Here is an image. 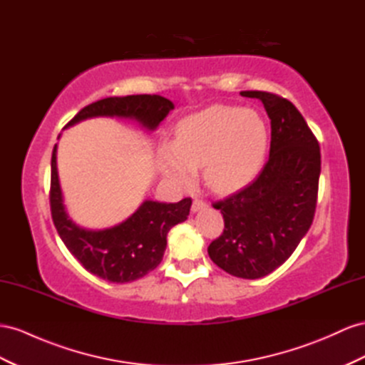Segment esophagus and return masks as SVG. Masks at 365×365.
<instances>
[{"label":"esophagus","mask_w":365,"mask_h":365,"mask_svg":"<svg viewBox=\"0 0 365 365\" xmlns=\"http://www.w3.org/2000/svg\"><path fill=\"white\" fill-rule=\"evenodd\" d=\"M207 207V202L205 201H202V200H193V204H192V212L193 213H196V212H200V210H204Z\"/></svg>","instance_id":"34e87169"}]
</instances>
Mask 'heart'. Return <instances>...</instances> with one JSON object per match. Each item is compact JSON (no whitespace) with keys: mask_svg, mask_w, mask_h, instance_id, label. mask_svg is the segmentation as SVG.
<instances>
[{"mask_svg":"<svg viewBox=\"0 0 365 365\" xmlns=\"http://www.w3.org/2000/svg\"><path fill=\"white\" fill-rule=\"evenodd\" d=\"M269 149V125L255 110L210 106L176 127L175 141L160 149L165 178L185 185L201 165L204 184L215 192L238 190L262 169Z\"/></svg>","mask_w":365,"mask_h":365,"instance_id":"heart-1","label":"heart"}]
</instances>
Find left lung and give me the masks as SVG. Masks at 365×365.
Here are the masks:
<instances>
[{
  "label": "left lung",
  "instance_id": "left-lung-1",
  "mask_svg": "<svg viewBox=\"0 0 365 365\" xmlns=\"http://www.w3.org/2000/svg\"><path fill=\"white\" fill-rule=\"evenodd\" d=\"M270 118L269 161L256 178L229 198L215 202L224 232L207 252L236 278L258 279L290 258L309 232L317 209L321 152L317 138L289 100L247 91Z\"/></svg>",
  "mask_w": 365,
  "mask_h": 365
}]
</instances>
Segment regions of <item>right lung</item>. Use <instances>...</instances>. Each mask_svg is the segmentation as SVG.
I'll use <instances>...</instances> for the list:
<instances>
[{
  "instance_id": "right-lung-1",
  "label": "right lung",
  "mask_w": 365,
  "mask_h": 365,
  "mask_svg": "<svg viewBox=\"0 0 365 365\" xmlns=\"http://www.w3.org/2000/svg\"><path fill=\"white\" fill-rule=\"evenodd\" d=\"M175 106L160 95H129L104 98L86 106L66 127L96 116L133 120L145 130H155ZM61 135H58L60 140ZM55 144L52 152L51 210L58 235L83 267L110 282H132L158 267L167 245V233L187 220L192 200L160 202L145 200L138 210L110 229L91 230L68 216L58 178Z\"/></svg>"
}]
</instances>
